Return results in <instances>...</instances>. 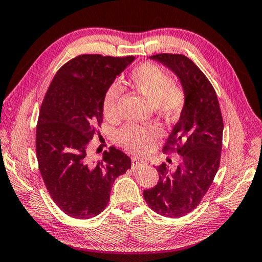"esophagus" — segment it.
<instances>
[{"mask_svg": "<svg viewBox=\"0 0 262 262\" xmlns=\"http://www.w3.org/2000/svg\"><path fill=\"white\" fill-rule=\"evenodd\" d=\"M143 164H144V161H142V159L137 158V157H133V159H132V167L133 168L140 167L143 165Z\"/></svg>", "mask_w": 262, "mask_h": 262, "instance_id": "esophagus-1", "label": "esophagus"}]
</instances>
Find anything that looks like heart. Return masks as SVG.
Returning a JSON list of instances; mask_svg holds the SVG:
<instances>
[{
	"label": "heart",
	"instance_id": "1",
	"mask_svg": "<svg viewBox=\"0 0 262 262\" xmlns=\"http://www.w3.org/2000/svg\"><path fill=\"white\" fill-rule=\"evenodd\" d=\"M129 85L163 117H176L185 105L186 94L183 86L172 82L170 75L157 64L147 62L137 66L129 76ZM120 97L121 89L117 84L106 91L103 114L108 121L117 120ZM161 136L162 130L156 126H127L119 133L118 140L125 149L141 154L151 149Z\"/></svg>",
	"mask_w": 262,
	"mask_h": 262
}]
</instances>
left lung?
Masks as SVG:
<instances>
[{
	"mask_svg": "<svg viewBox=\"0 0 262 262\" xmlns=\"http://www.w3.org/2000/svg\"><path fill=\"white\" fill-rule=\"evenodd\" d=\"M171 69L180 79L186 101L179 121L163 147L177 151L181 163L157 166L159 179L145 189V202L157 214L178 219L194 210L212 184L221 161L223 118L215 89L200 68L183 54L161 53L150 56Z\"/></svg>",
	"mask_w": 262,
	"mask_h": 262,
	"instance_id": "8db88e82",
	"label": "left lung"
}]
</instances>
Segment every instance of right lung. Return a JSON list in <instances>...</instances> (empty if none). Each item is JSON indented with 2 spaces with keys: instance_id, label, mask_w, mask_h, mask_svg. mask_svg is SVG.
<instances>
[{
  "instance_id": "right-lung-1",
  "label": "right lung",
  "mask_w": 262,
  "mask_h": 262,
  "mask_svg": "<svg viewBox=\"0 0 262 262\" xmlns=\"http://www.w3.org/2000/svg\"><path fill=\"white\" fill-rule=\"evenodd\" d=\"M134 56L83 54L57 70L43 97L35 130L39 171L53 201L73 219L99 215L114 180L132 166L114 147L90 163L88 150L103 122V101L115 77Z\"/></svg>"
}]
</instances>
